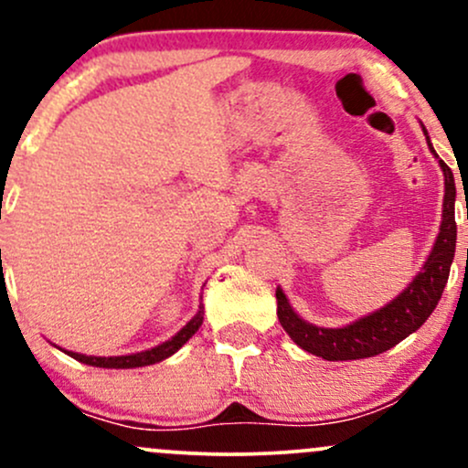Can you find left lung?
Returning <instances> with one entry per match:
<instances>
[{"label":"left lung","instance_id":"obj_1","mask_svg":"<svg viewBox=\"0 0 468 468\" xmlns=\"http://www.w3.org/2000/svg\"><path fill=\"white\" fill-rule=\"evenodd\" d=\"M422 132L427 136L424 125ZM427 144L438 158L429 136ZM438 163L444 174V202L440 233L433 241V249L429 252L427 261L416 272V277L389 303L343 327H321L294 313L283 290L277 288L279 324L302 350L325 358V361H356V358L376 356V354H383L389 347L399 346L402 338L416 332L429 319V314L436 310L440 297H442V290L447 286L449 271L455 255V238H458V229H455V180L449 166L442 160H438Z\"/></svg>","mask_w":468,"mask_h":468}]
</instances>
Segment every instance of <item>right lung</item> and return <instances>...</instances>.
I'll return each instance as SVG.
<instances>
[{"mask_svg": "<svg viewBox=\"0 0 468 468\" xmlns=\"http://www.w3.org/2000/svg\"><path fill=\"white\" fill-rule=\"evenodd\" d=\"M204 321V305L200 303V308H197V313L193 319L186 324L178 335H174L169 338V341L160 343V346L152 347V350H144V352H136V354H125V356H88V354H79V352H68V356L77 358L79 363H85V365H92V367H107V369H132V367H144V365H154V363H160L165 361V358H169L171 354H176L180 350L182 346H185L189 338L196 335L197 330H200ZM61 350V347H58Z\"/></svg>", "mask_w": 468, "mask_h": 468, "instance_id": "right-lung-1", "label": "right lung"}]
</instances>
